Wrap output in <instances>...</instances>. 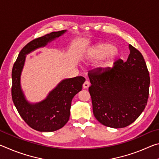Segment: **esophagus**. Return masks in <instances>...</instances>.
Returning <instances> with one entry per match:
<instances>
[{
	"mask_svg": "<svg viewBox=\"0 0 159 159\" xmlns=\"http://www.w3.org/2000/svg\"><path fill=\"white\" fill-rule=\"evenodd\" d=\"M89 86H90V82L88 81V80H86L85 83H83V88H88V87H89Z\"/></svg>",
	"mask_w": 159,
	"mask_h": 159,
	"instance_id": "esophagus-1",
	"label": "esophagus"
}]
</instances>
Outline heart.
<instances>
[{"label":"heart","mask_w":159,"mask_h":159,"mask_svg":"<svg viewBox=\"0 0 159 159\" xmlns=\"http://www.w3.org/2000/svg\"><path fill=\"white\" fill-rule=\"evenodd\" d=\"M107 57V59L101 64L102 70L107 71L114 66L116 61L117 54L114 45L109 43H100L95 45L88 55L91 60H99Z\"/></svg>","instance_id":"1"}]
</instances>
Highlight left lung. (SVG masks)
Listing matches in <instances>:
<instances>
[{"instance_id":"obj_1","label":"left lung","mask_w":159,"mask_h":159,"mask_svg":"<svg viewBox=\"0 0 159 159\" xmlns=\"http://www.w3.org/2000/svg\"><path fill=\"white\" fill-rule=\"evenodd\" d=\"M125 62L118 60L111 69L97 68L88 73L93 114L102 125L113 128L133 123L147 105L150 77L143 56L129 45Z\"/></svg>"}]
</instances>
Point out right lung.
Returning a JSON list of instances; mask_svg holds the SVG:
<instances>
[{"label":"right lung","instance_id":"right-lung-1","mask_svg":"<svg viewBox=\"0 0 159 159\" xmlns=\"http://www.w3.org/2000/svg\"><path fill=\"white\" fill-rule=\"evenodd\" d=\"M66 30L52 32L29 42L19 54L12 71V98L19 114L31 128L40 132H53L64 126L70 116L71 101L82 90L85 78L76 76L62 80L47 98L38 103L29 102L21 88L20 77L26 55L63 35Z\"/></svg>","mask_w":159,"mask_h":159}]
</instances>
